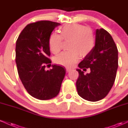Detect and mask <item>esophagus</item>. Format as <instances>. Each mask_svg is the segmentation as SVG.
I'll return each mask as SVG.
<instances>
[{"label":"esophagus","mask_w":128,"mask_h":128,"mask_svg":"<svg viewBox=\"0 0 128 128\" xmlns=\"http://www.w3.org/2000/svg\"><path fill=\"white\" fill-rule=\"evenodd\" d=\"M71 70H72V68H68V67H67V68H66V71H67V72L71 71Z\"/></svg>","instance_id":"esophagus-1"}]
</instances>
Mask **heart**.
I'll use <instances>...</instances> for the list:
<instances>
[{
  "label": "heart",
  "mask_w": 128,
  "mask_h": 128,
  "mask_svg": "<svg viewBox=\"0 0 128 128\" xmlns=\"http://www.w3.org/2000/svg\"><path fill=\"white\" fill-rule=\"evenodd\" d=\"M62 40H70L68 52L61 53L55 58L57 64L70 67L78 61L79 57L89 55L95 46L93 31L90 28L78 23L67 24L60 29V35L52 33L49 36V46L53 54L61 49Z\"/></svg>",
  "instance_id": "1"
}]
</instances>
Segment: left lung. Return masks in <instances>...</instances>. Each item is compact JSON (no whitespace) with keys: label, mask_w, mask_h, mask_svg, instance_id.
I'll list each match as a JSON object with an SVG mask.
<instances>
[{"label":"left lung","mask_w":128,"mask_h":128,"mask_svg":"<svg viewBox=\"0 0 128 128\" xmlns=\"http://www.w3.org/2000/svg\"><path fill=\"white\" fill-rule=\"evenodd\" d=\"M118 66V50L112 36L104 29H96L94 48L76 70L78 94L91 102L104 99L114 84ZM88 68L90 73L84 75L81 69Z\"/></svg>","instance_id":"8db88e82"}]
</instances>
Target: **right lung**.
<instances>
[{
  "label": "right lung",
  "instance_id": "add662e5",
  "mask_svg": "<svg viewBox=\"0 0 128 128\" xmlns=\"http://www.w3.org/2000/svg\"><path fill=\"white\" fill-rule=\"evenodd\" d=\"M60 23L47 20L28 24L23 29L16 42V62L18 76L28 92L40 100L55 98L59 93L66 74L61 66L52 65L46 70V65L51 63L49 38Z\"/></svg>",
  "mask_w": 128,
  "mask_h": 128
}]
</instances>
